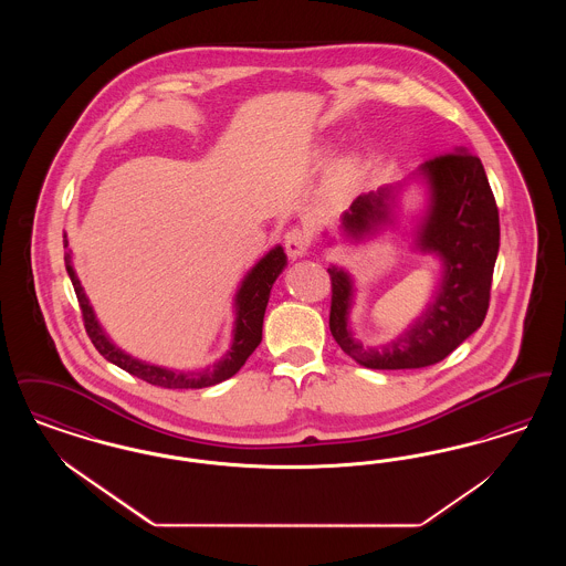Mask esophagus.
<instances>
[{
    "mask_svg": "<svg viewBox=\"0 0 566 566\" xmlns=\"http://www.w3.org/2000/svg\"><path fill=\"white\" fill-rule=\"evenodd\" d=\"M310 233L303 227H293L289 229V233L284 235V248L289 252L291 259H301L307 254L310 250Z\"/></svg>",
    "mask_w": 566,
    "mask_h": 566,
    "instance_id": "1",
    "label": "esophagus"
}]
</instances>
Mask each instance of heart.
<instances>
[{
	"instance_id": "b5f03b06",
	"label": "heart",
	"mask_w": 566,
	"mask_h": 566,
	"mask_svg": "<svg viewBox=\"0 0 566 566\" xmlns=\"http://www.w3.org/2000/svg\"><path fill=\"white\" fill-rule=\"evenodd\" d=\"M352 171H354V163L344 161L339 165V176H342V178H350Z\"/></svg>"
}]
</instances>
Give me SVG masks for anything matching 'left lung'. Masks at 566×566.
Masks as SVG:
<instances>
[{"instance_id": "8db88e82", "label": "left lung", "mask_w": 566, "mask_h": 566, "mask_svg": "<svg viewBox=\"0 0 566 566\" xmlns=\"http://www.w3.org/2000/svg\"><path fill=\"white\" fill-rule=\"evenodd\" d=\"M427 187V210L413 227V245L441 261V284L427 310L384 346L354 339L350 310L354 280L337 265L331 275L328 326L339 348L367 369H420L443 360L473 335L488 312L492 271L499 254V210L482 161L457 148L422 163L411 176ZM403 185L363 192L342 216L348 240L360 242L395 224V199Z\"/></svg>"}]
</instances>
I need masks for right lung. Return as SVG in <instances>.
I'll use <instances>...</instances> for the list:
<instances>
[{
	"label": "right lung",
	"mask_w": 566,
	"mask_h": 566,
	"mask_svg": "<svg viewBox=\"0 0 566 566\" xmlns=\"http://www.w3.org/2000/svg\"><path fill=\"white\" fill-rule=\"evenodd\" d=\"M65 238V235H63ZM67 248V240H63ZM286 268V254L282 245L271 248L270 252L245 273V277L235 293V323H233V339L229 350L214 365L197 371H178V369H167L159 365H150L146 360H139L132 354L120 350L108 335L102 328L97 321L88 298L82 291L81 280L76 275V270L72 265V252L65 254V270L74 284V291L81 303L82 318H84V328L93 342L97 352L109 360L112 365L125 369L127 374L139 377L153 386L161 388H208L220 384L229 377L235 376L248 360V356L256 350V346L263 339V318L270 301L271 286L277 280V275Z\"/></svg>",
	"instance_id": "add662e5"
}]
</instances>
